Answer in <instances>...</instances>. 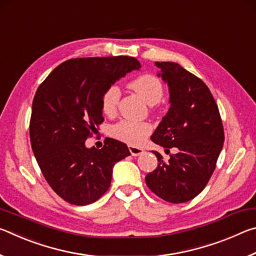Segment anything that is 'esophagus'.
<instances>
[{
  "label": "esophagus",
  "mask_w": 256,
  "mask_h": 256,
  "mask_svg": "<svg viewBox=\"0 0 256 256\" xmlns=\"http://www.w3.org/2000/svg\"><path fill=\"white\" fill-rule=\"evenodd\" d=\"M128 150L132 156H140L144 152V149L140 148V146H128Z\"/></svg>",
  "instance_id": "esophagus-1"
}]
</instances>
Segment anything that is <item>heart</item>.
<instances>
[{
	"mask_svg": "<svg viewBox=\"0 0 256 256\" xmlns=\"http://www.w3.org/2000/svg\"><path fill=\"white\" fill-rule=\"evenodd\" d=\"M128 88L136 92L149 105H156L164 97V86L157 76L150 73L134 78L128 84ZM120 92L118 86H107L102 96V110L107 116H114L118 112ZM151 133V125L146 122L120 120L110 128V134L118 140L128 144H140Z\"/></svg>",
	"mask_w": 256,
	"mask_h": 256,
	"instance_id": "1",
	"label": "heart"
}]
</instances>
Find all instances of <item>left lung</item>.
<instances>
[{
    "label": "left lung",
    "mask_w": 256,
    "mask_h": 256,
    "mask_svg": "<svg viewBox=\"0 0 256 256\" xmlns=\"http://www.w3.org/2000/svg\"><path fill=\"white\" fill-rule=\"evenodd\" d=\"M170 86V108L151 136L166 148H176L164 162L157 151L158 166L146 176L156 196L170 203L188 202L200 194L214 174L224 141L216 102L200 78L174 62H156Z\"/></svg>",
    "instance_id": "obj_1"
}]
</instances>
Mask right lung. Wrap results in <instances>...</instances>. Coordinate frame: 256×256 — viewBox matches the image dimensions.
Segmentation results:
<instances>
[{"mask_svg":"<svg viewBox=\"0 0 256 256\" xmlns=\"http://www.w3.org/2000/svg\"><path fill=\"white\" fill-rule=\"evenodd\" d=\"M131 56L68 60L38 86L29 133L45 180L64 201L86 206L110 186L114 164L130 156L126 144L105 138L102 149L84 142L104 122L102 96L107 86L138 70Z\"/></svg>","mask_w":256,"mask_h":256,"instance_id":"right-lung-1","label":"right lung"}]
</instances>
